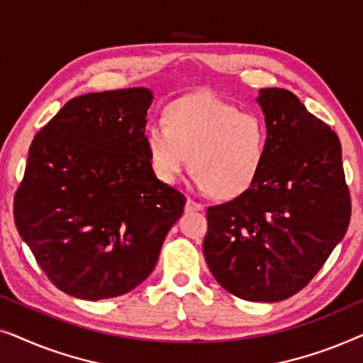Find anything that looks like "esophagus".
Listing matches in <instances>:
<instances>
[{"instance_id": "esophagus-1", "label": "esophagus", "mask_w": 363, "mask_h": 363, "mask_svg": "<svg viewBox=\"0 0 363 363\" xmlns=\"http://www.w3.org/2000/svg\"><path fill=\"white\" fill-rule=\"evenodd\" d=\"M185 208H186V211H201L203 205H201V203L195 201V200H191V198H188Z\"/></svg>"}]
</instances>
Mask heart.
I'll return each instance as SVG.
<instances>
[{"instance_id": "heart-1", "label": "heart", "mask_w": 363, "mask_h": 363, "mask_svg": "<svg viewBox=\"0 0 363 363\" xmlns=\"http://www.w3.org/2000/svg\"><path fill=\"white\" fill-rule=\"evenodd\" d=\"M167 121L145 130L153 172L163 183H175L188 163L195 185L220 198L241 195L256 180L267 147L261 116L215 96L193 94L168 106Z\"/></svg>"}]
</instances>
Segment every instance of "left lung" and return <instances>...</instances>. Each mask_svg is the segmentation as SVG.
<instances>
[{
    "instance_id": "obj_1",
    "label": "left lung",
    "mask_w": 363,
    "mask_h": 363,
    "mask_svg": "<svg viewBox=\"0 0 363 363\" xmlns=\"http://www.w3.org/2000/svg\"><path fill=\"white\" fill-rule=\"evenodd\" d=\"M267 147L256 180L208 206L203 252L218 284L277 302L309 284L350 221V193L334 130L286 89H261Z\"/></svg>"
}]
</instances>
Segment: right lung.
<instances>
[{
	"label": "right lung",
	"mask_w": 363,
	"mask_h": 363,
	"mask_svg": "<svg viewBox=\"0 0 363 363\" xmlns=\"http://www.w3.org/2000/svg\"><path fill=\"white\" fill-rule=\"evenodd\" d=\"M147 87L74 97L36 133L14 225L57 289L125 294L153 271L186 198L158 180L145 140Z\"/></svg>",
	"instance_id": "add662e5"
}]
</instances>
